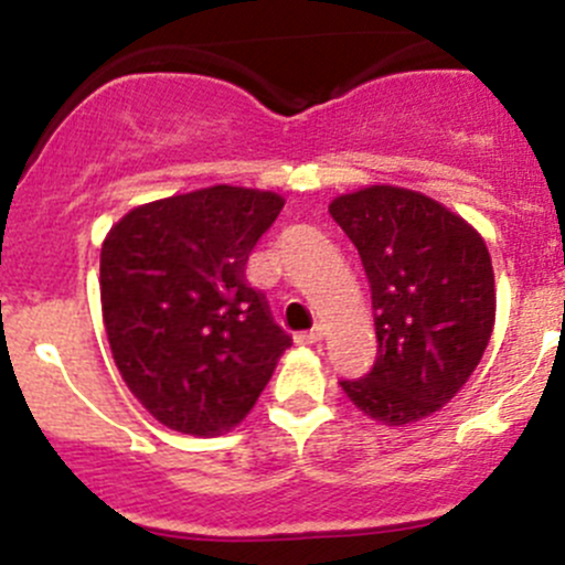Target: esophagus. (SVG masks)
Instances as JSON below:
<instances>
[{
  "label": "esophagus",
  "mask_w": 565,
  "mask_h": 565,
  "mask_svg": "<svg viewBox=\"0 0 565 565\" xmlns=\"http://www.w3.org/2000/svg\"><path fill=\"white\" fill-rule=\"evenodd\" d=\"M295 339H298V344H319L324 339V328L322 324H315V328L306 330V333H298Z\"/></svg>",
  "instance_id": "34e87169"
}]
</instances>
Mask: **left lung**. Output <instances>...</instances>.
<instances>
[{"label": "left lung", "instance_id": "8db88e82", "mask_svg": "<svg viewBox=\"0 0 565 565\" xmlns=\"http://www.w3.org/2000/svg\"><path fill=\"white\" fill-rule=\"evenodd\" d=\"M328 210L361 254L380 344L372 372L341 380V388L377 424L429 418L470 380L492 335L487 243L461 215L409 188L369 185Z\"/></svg>", "mask_w": 565, "mask_h": 565}]
</instances>
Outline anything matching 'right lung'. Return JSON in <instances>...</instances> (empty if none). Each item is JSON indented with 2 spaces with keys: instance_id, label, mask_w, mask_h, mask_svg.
<instances>
[{
  "instance_id": "1",
  "label": "right lung",
  "mask_w": 565,
  "mask_h": 565,
  "mask_svg": "<svg viewBox=\"0 0 565 565\" xmlns=\"http://www.w3.org/2000/svg\"><path fill=\"white\" fill-rule=\"evenodd\" d=\"M284 207L273 191L210 185L125 213L100 246L114 363L169 429L215 437L241 424L292 339L246 284L250 248Z\"/></svg>"
}]
</instances>
